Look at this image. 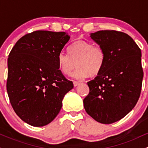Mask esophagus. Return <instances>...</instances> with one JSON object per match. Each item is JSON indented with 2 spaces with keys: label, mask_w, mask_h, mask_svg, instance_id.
I'll return each mask as SVG.
<instances>
[{
  "label": "esophagus",
  "mask_w": 148,
  "mask_h": 148,
  "mask_svg": "<svg viewBox=\"0 0 148 148\" xmlns=\"http://www.w3.org/2000/svg\"><path fill=\"white\" fill-rule=\"evenodd\" d=\"M73 84H74V87H76V86H77L78 85L80 84V82H79V81H74V82H73Z\"/></svg>",
  "instance_id": "esophagus-1"
}]
</instances>
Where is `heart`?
<instances>
[{"label":"heart","mask_w":148,"mask_h":148,"mask_svg":"<svg viewBox=\"0 0 148 148\" xmlns=\"http://www.w3.org/2000/svg\"><path fill=\"white\" fill-rule=\"evenodd\" d=\"M69 54L61 52L58 56V62L61 72L66 75L73 74L75 79H82L89 75L99 74L104 67L106 53L102 47L94 45L92 42L78 40L69 48Z\"/></svg>","instance_id":"obj_1"}]
</instances>
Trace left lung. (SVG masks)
<instances>
[{"instance_id":"obj_1","label":"left lung","mask_w":148,"mask_h":148,"mask_svg":"<svg viewBox=\"0 0 148 148\" xmlns=\"http://www.w3.org/2000/svg\"><path fill=\"white\" fill-rule=\"evenodd\" d=\"M90 37L104 50L106 60L99 74L88 82L90 92L84 106L96 121L111 124L128 114L139 99L143 78L141 51L123 32L99 30Z\"/></svg>"}]
</instances>
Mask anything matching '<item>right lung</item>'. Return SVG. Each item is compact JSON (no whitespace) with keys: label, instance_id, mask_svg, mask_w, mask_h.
I'll list each match as a JSON object with an SVG mask.
<instances>
[{"label":"right lung","instance_id":"right-lung-1","mask_svg":"<svg viewBox=\"0 0 148 148\" xmlns=\"http://www.w3.org/2000/svg\"><path fill=\"white\" fill-rule=\"evenodd\" d=\"M70 36L37 30L16 42L8 60L7 91L12 106L25 123L43 127L55 119L72 81L59 69L58 56Z\"/></svg>","mask_w":148,"mask_h":148}]
</instances>
